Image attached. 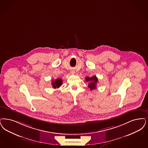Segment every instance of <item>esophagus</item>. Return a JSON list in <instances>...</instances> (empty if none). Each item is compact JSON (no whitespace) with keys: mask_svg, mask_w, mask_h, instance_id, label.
Wrapping results in <instances>:
<instances>
[{"mask_svg":"<svg viewBox=\"0 0 148 148\" xmlns=\"http://www.w3.org/2000/svg\"><path fill=\"white\" fill-rule=\"evenodd\" d=\"M71 74H74V71H71Z\"/></svg>","mask_w":148,"mask_h":148,"instance_id":"esophagus-1","label":"esophagus"}]
</instances>
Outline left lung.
<instances>
[{
  "label": "left lung",
  "instance_id": "1",
  "mask_svg": "<svg viewBox=\"0 0 148 148\" xmlns=\"http://www.w3.org/2000/svg\"><path fill=\"white\" fill-rule=\"evenodd\" d=\"M86 82H89L88 86L89 88L92 90L96 88V85L97 83H98V79L96 76H93L92 77H86L85 78Z\"/></svg>",
  "mask_w": 148,
  "mask_h": 148
}]
</instances>
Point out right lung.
I'll return each mask as SVG.
<instances>
[{"label": "right lung", "instance_id": "obj_1", "mask_svg": "<svg viewBox=\"0 0 148 148\" xmlns=\"http://www.w3.org/2000/svg\"><path fill=\"white\" fill-rule=\"evenodd\" d=\"M62 83H63L62 80L61 79L58 78L56 80H55L54 81L52 80V86H53V88H54V89H56V88H58L62 85Z\"/></svg>", "mask_w": 148, "mask_h": 148}]
</instances>
